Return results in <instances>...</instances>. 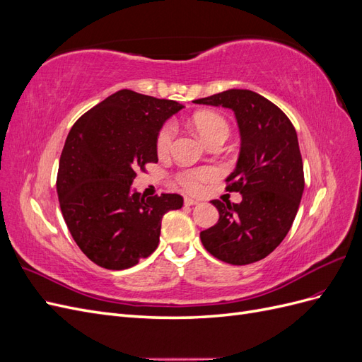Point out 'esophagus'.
Returning a JSON list of instances; mask_svg holds the SVG:
<instances>
[{
	"instance_id": "34e87169",
	"label": "esophagus",
	"mask_w": 362,
	"mask_h": 362,
	"mask_svg": "<svg viewBox=\"0 0 362 362\" xmlns=\"http://www.w3.org/2000/svg\"><path fill=\"white\" fill-rule=\"evenodd\" d=\"M184 204L185 205H196V204H199V201L190 198V196H184Z\"/></svg>"
}]
</instances>
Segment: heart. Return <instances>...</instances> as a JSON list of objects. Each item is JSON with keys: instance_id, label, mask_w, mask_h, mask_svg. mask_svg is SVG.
Wrapping results in <instances>:
<instances>
[{"instance_id": "b5f03b06", "label": "heart", "mask_w": 362, "mask_h": 362, "mask_svg": "<svg viewBox=\"0 0 362 362\" xmlns=\"http://www.w3.org/2000/svg\"><path fill=\"white\" fill-rule=\"evenodd\" d=\"M190 124L205 144H210V141L214 139H226L229 134V127L226 120L221 115L213 113V112L194 113L193 117L190 119ZM173 137H175L173 124L163 125L157 136V151L160 156L168 154V152L172 149ZM214 177H216V170L211 168L187 169V170H182L178 175V182L184 189H187L190 192H198L201 190L202 184L211 181Z\"/></svg>"}]
</instances>
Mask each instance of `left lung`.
<instances>
[{"label":"left lung","instance_id":"obj_1","mask_svg":"<svg viewBox=\"0 0 362 362\" xmlns=\"http://www.w3.org/2000/svg\"><path fill=\"white\" fill-rule=\"evenodd\" d=\"M194 103L231 108L242 139L226 178V190L238 192L242 202L211 201L218 221L201 242L228 264H250L281 245L298 214L305 187L298 134L279 107L252 90L229 89Z\"/></svg>","mask_w":362,"mask_h":362}]
</instances>
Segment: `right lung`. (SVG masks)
<instances>
[{"label":"right lung","mask_w":362,"mask_h":362,"mask_svg":"<svg viewBox=\"0 0 362 362\" xmlns=\"http://www.w3.org/2000/svg\"><path fill=\"white\" fill-rule=\"evenodd\" d=\"M184 105L119 90L84 113L64 141L57 194L75 243L95 264L124 270L149 257L160 242L161 218L182 206V196H149L131 184L157 163V136Z\"/></svg>","instance_id":"right-lung-1"}]
</instances>
